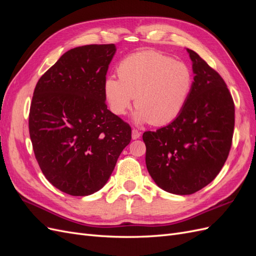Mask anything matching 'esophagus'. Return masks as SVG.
<instances>
[{"mask_svg":"<svg viewBox=\"0 0 256 256\" xmlns=\"http://www.w3.org/2000/svg\"><path fill=\"white\" fill-rule=\"evenodd\" d=\"M141 132L138 129H132V138L134 140H136V138H140Z\"/></svg>","mask_w":256,"mask_h":256,"instance_id":"esophagus-1","label":"esophagus"}]
</instances>
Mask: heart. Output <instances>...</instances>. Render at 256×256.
<instances>
[{"label":"heart","instance_id":"obj_1","mask_svg":"<svg viewBox=\"0 0 256 256\" xmlns=\"http://www.w3.org/2000/svg\"><path fill=\"white\" fill-rule=\"evenodd\" d=\"M120 78L108 76L104 94L110 110L124 115L134 99L136 122L162 126L174 120L188 102L193 86L190 67L152 50L130 54L118 66Z\"/></svg>","mask_w":256,"mask_h":256}]
</instances>
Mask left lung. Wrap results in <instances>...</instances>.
<instances>
[{
    "label": "left lung",
    "instance_id": "1",
    "mask_svg": "<svg viewBox=\"0 0 256 256\" xmlns=\"http://www.w3.org/2000/svg\"><path fill=\"white\" fill-rule=\"evenodd\" d=\"M194 82L182 113L168 126L145 131L146 166L154 182L173 194H192L210 184L228 157L235 104L222 76L187 49Z\"/></svg>",
    "mask_w": 256,
    "mask_h": 256
}]
</instances>
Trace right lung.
Returning a JSON list of instances; mask_svg holds the SVG:
<instances>
[{
    "mask_svg": "<svg viewBox=\"0 0 256 256\" xmlns=\"http://www.w3.org/2000/svg\"><path fill=\"white\" fill-rule=\"evenodd\" d=\"M116 48L88 44L67 51L38 80L28 129L35 158L58 190L85 196L102 189L131 127L108 110L104 81Z\"/></svg>",
    "mask_w": 256,
    "mask_h": 256,
    "instance_id": "add662e5",
    "label": "right lung"
}]
</instances>
